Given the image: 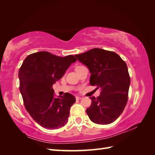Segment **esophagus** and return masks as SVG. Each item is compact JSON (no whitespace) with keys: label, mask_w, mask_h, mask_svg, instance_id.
<instances>
[{"label":"esophagus","mask_w":155,"mask_h":155,"mask_svg":"<svg viewBox=\"0 0 155 155\" xmlns=\"http://www.w3.org/2000/svg\"><path fill=\"white\" fill-rule=\"evenodd\" d=\"M83 97H76V100H81Z\"/></svg>","instance_id":"1"}]
</instances>
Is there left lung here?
<instances>
[{
    "mask_svg": "<svg viewBox=\"0 0 155 155\" xmlns=\"http://www.w3.org/2000/svg\"><path fill=\"white\" fill-rule=\"evenodd\" d=\"M75 57L91 72L90 83L101 88L99 97H89L86 110L91 120L99 124L113 123L124 110L130 83L125 62L114 52L93 48Z\"/></svg>",
    "mask_w": 155,
    "mask_h": 155,
    "instance_id": "left-lung-1",
    "label": "left lung"
}]
</instances>
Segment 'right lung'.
Instances as JSON below:
<instances>
[{
    "label": "right lung",
    "mask_w": 155,
    "mask_h": 155,
    "mask_svg": "<svg viewBox=\"0 0 155 155\" xmlns=\"http://www.w3.org/2000/svg\"><path fill=\"white\" fill-rule=\"evenodd\" d=\"M76 61L73 55L61 57L41 51L27 56L19 69V89L26 109L47 129H56L67 123L75 97L68 93L55 97L52 85Z\"/></svg>",
    "instance_id": "1"
}]
</instances>
